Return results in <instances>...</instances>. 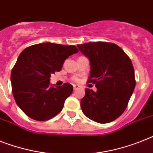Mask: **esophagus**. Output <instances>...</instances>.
<instances>
[{
    "instance_id": "1",
    "label": "esophagus",
    "mask_w": 153,
    "mask_h": 153,
    "mask_svg": "<svg viewBox=\"0 0 153 153\" xmlns=\"http://www.w3.org/2000/svg\"><path fill=\"white\" fill-rule=\"evenodd\" d=\"M79 87H80V86H79V85H73V88H74V90H76V89H79Z\"/></svg>"
}]
</instances>
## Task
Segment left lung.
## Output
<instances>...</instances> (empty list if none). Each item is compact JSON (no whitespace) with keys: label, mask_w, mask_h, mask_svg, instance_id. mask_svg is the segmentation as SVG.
Returning a JSON list of instances; mask_svg holds the SVG:
<instances>
[{"label":"left lung","mask_w":153,"mask_h":153,"mask_svg":"<svg viewBox=\"0 0 153 153\" xmlns=\"http://www.w3.org/2000/svg\"><path fill=\"white\" fill-rule=\"evenodd\" d=\"M77 47L89 60V82L97 91L86 88L81 108L89 120L108 123L123 113L135 88L132 62L117 45L89 42Z\"/></svg>","instance_id":"1"}]
</instances>
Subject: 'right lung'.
Masks as SVG:
<instances>
[{
	"label": "right lung",
	"instance_id": "right-lung-1",
	"mask_svg": "<svg viewBox=\"0 0 153 153\" xmlns=\"http://www.w3.org/2000/svg\"><path fill=\"white\" fill-rule=\"evenodd\" d=\"M79 52L74 45L45 42L26 48L11 73L13 97L19 108L34 120H50L62 111L73 86H51V74L61 70L67 58Z\"/></svg>",
	"mask_w": 153,
	"mask_h": 153
}]
</instances>
